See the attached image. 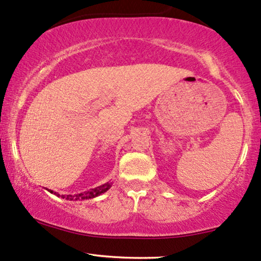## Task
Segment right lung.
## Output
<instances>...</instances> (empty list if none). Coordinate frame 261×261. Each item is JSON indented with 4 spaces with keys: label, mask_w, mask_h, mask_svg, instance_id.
Returning a JSON list of instances; mask_svg holds the SVG:
<instances>
[{
    "label": "right lung",
    "mask_w": 261,
    "mask_h": 261,
    "mask_svg": "<svg viewBox=\"0 0 261 261\" xmlns=\"http://www.w3.org/2000/svg\"><path fill=\"white\" fill-rule=\"evenodd\" d=\"M110 187H111V184L110 182H106V184H103V185H101V186H98V187H95V189H92L90 191H87V192L74 194V196H71V194H67V196H62V198H65V199H68V200L90 199V198L98 197L101 193H105L106 191L110 189ZM48 191H50V190H48ZM50 192L54 193V194H57L56 192H52V191H50ZM57 196L60 197V194H57Z\"/></svg>",
    "instance_id": "1"
}]
</instances>
